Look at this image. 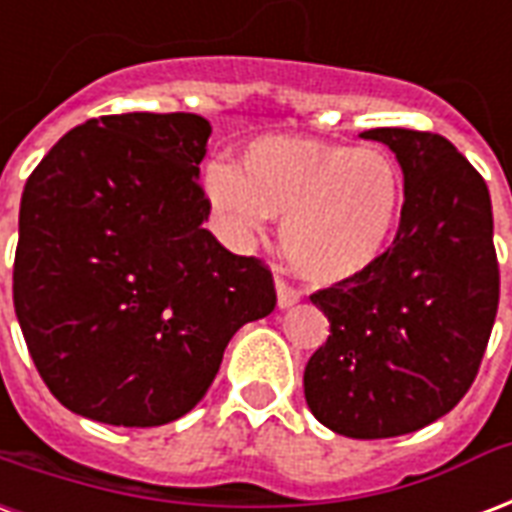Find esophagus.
Masks as SVG:
<instances>
[{"label": "esophagus", "mask_w": 512, "mask_h": 512, "mask_svg": "<svg viewBox=\"0 0 512 512\" xmlns=\"http://www.w3.org/2000/svg\"><path fill=\"white\" fill-rule=\"evenodd\" d=\"M301 301V290L298 287H290L285 279H276V304L279 309H287V306H293Z\"/></svg>", "instance_id": "34e87169"}]
</instances>
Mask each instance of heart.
<instances>
[{"instance_id":"b5f03b06","label":"heart","mask_w":512,"mask_h":512,"mask_svg":"<svg viewBox=\"0 0 512 512\" xmlns=\"http://www.w3.org/2000/svg\"><path fill=\"white\" fill-rule=\"evenodd\" d=\"M206 195L236 238L282 219L279 244L295 274L333 285L382 255L399 222L404 179L388 151L306 138H260L241 170L208 165Z\"/></svg>"}]
</instances>
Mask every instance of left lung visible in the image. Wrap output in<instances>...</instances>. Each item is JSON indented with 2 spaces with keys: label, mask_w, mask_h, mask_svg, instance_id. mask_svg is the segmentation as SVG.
Wrapping results in <instances>:
<instances>
[{
  "label": "left lung",
  "mask_w": 512,
  "mask_h": 512,
  "mask_svg": "<svg viewBox=\"0 0 512 512\" xmlns=\"http://www.w3.org/2000/svg\"><path fill=\"white\" fill-rule=\"evenodd\" d=\"M396 154L404 206L372 266L312 293L331 323L306 363L312 415L336 434L385 439L429 426L475 382L499 306L488 187L437 132H361Z\"/></svg>",
  "instance_id": "left-lung-1"
}]
</instances>
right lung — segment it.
<instances>
[{
    "instance_id": "obj_1",
    "label": "right lung",
    "mask_w": 512,
    "mask_h": 512,
    "mask_svg": "<svg viewBox=\"0 0 512 512\" xmlns=\"http://www.w3.org/2000/svg\"><path fill=\"white\" fill-rule=\"evenodd\" d=\"M211 124L116 113L78 124L26 179L15 317L48 391L111 426L187 415L241 325L274 312V276L208 233Z\"/></svg>"
}]
</instances>
